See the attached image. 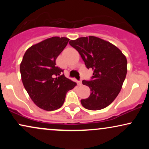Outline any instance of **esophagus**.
Returning <instances> with one entry per match:
<instances>
[{
    "label": "esophagus",
    "instance_id": "obj_1",
    "mask_svg": "<svg viewBox=\"0 0 149 149\" xmlns=\"http://www.w3.org/2000/svg\"><path fill=\"white\" fill-rule=\"evenodd\" d=\"M78 85H82V81H81V80H80V81L78 82Z\"/></svg>",
    "mask_w": 149,
    "mask_h": 149
}]
</instances>
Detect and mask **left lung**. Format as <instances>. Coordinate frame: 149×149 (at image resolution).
<instances>
[{
	"mask_svg": "<svg viewBox=\"0 0 149 149\" xmlns=\"http://www.w3.org/2000/svg\"><path fill=\"white\" fill-rule=\"evenodd\" d=\"M69 44L79 52L86 67L94 71L91 80L82 82L90 89V97L80 100L83 107L97 111L110 105L125 79V56L116 46L95 36L79 38Z\"/></svg>",
	"mask_w": 149,
	"mask_h": 149,
	"instance_id": "left-lung-1",
	"label": "left lung"
}]
</instances>
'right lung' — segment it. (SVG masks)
<instances>
[{
  "mask_svg": "<svg viewBox=\"0 0 149 149\" xmlns=\"http://www.w3.org/2000/svg\"><path fill=\"white\" fill-rule=\"evenodd\" d=\"M69 40L54 36L32 45L20 64L24 87L36 105L47 111L59 109L67 92L76 85L56 66V59Z\"/></svg>",
  "mask_w": 149,
  "mask_h": 149,
  "instance_id": "1",
  "label": "right lung"
}]
</instances>
